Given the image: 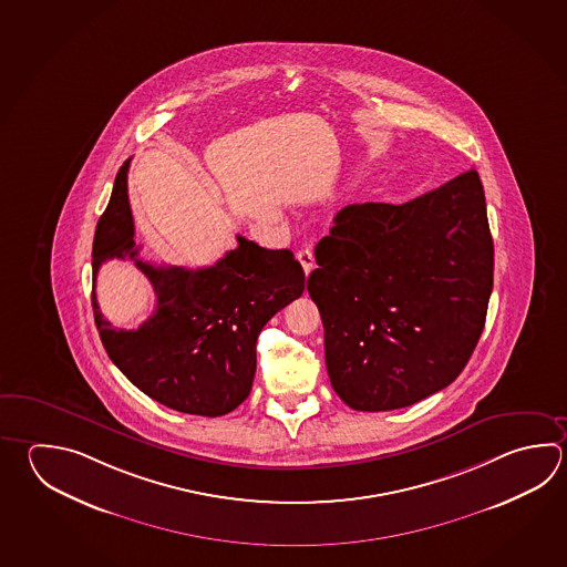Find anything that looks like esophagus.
I'll list each match as a JSON object with an SVG mask.
<instances>
[{
    "instance_id": "1",
    "label": "esophagus",
    "mask_w": 567,
    "mask_h": 567,
    "mask_svg": "<svg viewBox=\"0 0 567 567\" xmlns=\"http://www.w3.org/2000/svg\"><path fill=\"white\" fill-rule=\"evenodd\" d=\"M297 258H299L300 267L305 270V275L309 277L310 270L315 268V255H312V248H309V246L300 248L299 252H297Z\"/></svg>"
}]
</instances>
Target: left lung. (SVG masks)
Segmentation results:
<instances>
[{
  "label": "left lung",
  "instance_id": "8db88e82",
  "mask_svg": "<svg viewBox=\"0 0 567 567\" xmlns=\"http://www.w3.org/2000/svg\"><path fill=\"white\" fill-rule=\"evenodd\" d=\"M307 280L334 393L393 411L451 385L477 347L493 238L477 171L405 204H349Z\"/></svg>",
  "mask_w": 567,
  "mask_h": 567
}]
</instances>
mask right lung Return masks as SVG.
<instances>
[{"mask_svg":"<svg viewBox=\"0 0 567 567\" xmlns=\"http://www.w3.org/2000/svg\"><path fill=\"white\" fill-rule=\"evenodd\" d=\"M130 161L114 181L92 248L94 282L110 258L134 260L156 292L138 329L104 319L92 290L94 321L112 363L150 399L174 411L220 417L245 401L257 371V339L278 310L299 299L305 270L295 255L245 236L213 267H156L138 257L128 203Z\"/></svg>","mask_w":567,"mask_h":567,"instance_id":"1","label":"right lung"}]
</instances>
